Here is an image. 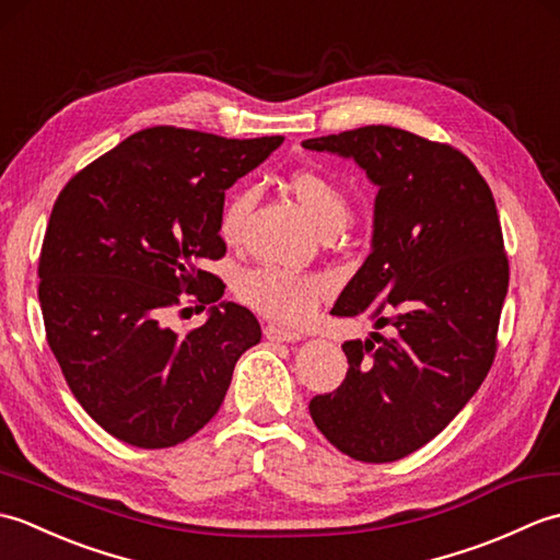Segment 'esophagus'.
<instances>
[{"instance_id": "esophagus-1", "label": "esophagus", "mask_w": 560, "mask_h": 560, "mask_svg": "<svg viewBox=\"0 0 560 560\" xmlns=\"http://www.w3.org/2000/svg\"><path fill=\"white\" fill-rule=\"evenodd\" d=\"M265 337H267L269 341H299V339H303L301 331L279 327V325H267V327H265Z\"/></svg>"}]
</instances>
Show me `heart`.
<instances>
[{
  "mask_svg": "<svg viewBox=\"0 0 560 560\" xmlns=\"http://www.w3.org/2000/svg\"><path fill=\"white\" fill-rule=\"evenodd\" d=\"M289 187L323 233H335L351 219V197L347 187L331 175L315 168H301L289 175ZM253 205V187L235 185L229 189L219 211V233L225 243H235L241 237ZM235 291L237 299L259 315L277 319V323L299 325L315 313L319 301L327 299L331 281L325 273L253 267L241 273Z\"/></svg>",
  "mask_w": 560,
  "mask_h": 560,
  "instance_id": "heart-1",
  "label": "heart"
}]
</instances>
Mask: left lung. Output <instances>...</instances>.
Wrapping results in <instances>:
<instances>
[{
	"mask_svg": "<svg viewBox=\"0 0 560 560\" xmlns=\"http://www.w3.org/2000/svg\"><path fill=\"white\" fill-rule=\"evenodd\" d=\"M303 147L353 159L380 187L373 249L331 315L392 327L343 341L347 377L311 399V416L343 455L395 462L431 443L491 371L510 279L501 219L450 144L368 125Z\"/></svg>",
	"mask_w": 560,
	"mask_h": 560,
	"instance_id": "left-lung-1",
	"label": "left lung"
}]
</instances>
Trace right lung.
<instances>
[{
    "mask_svg": "<svg viewBox=\"0 0 560 560\" xmlns=\"http://www.w3.org/2000/svg\"><path fill=\"white\" fill-rule=\"evenodd\" d=\"M281 141L149 127L59 192L38 261L45 337L71 395L122 443L161 450L192 438L261 339L257 317L235 303L183 338L160 317L183 294L200 310L221 301L223 281L205 261L225 255V189Z\"/></svg>",
    "mask_w": 560,
    "mask_h": 560,
    "instance_id": "1",
    "label": "right lung"
}]
</instances>
